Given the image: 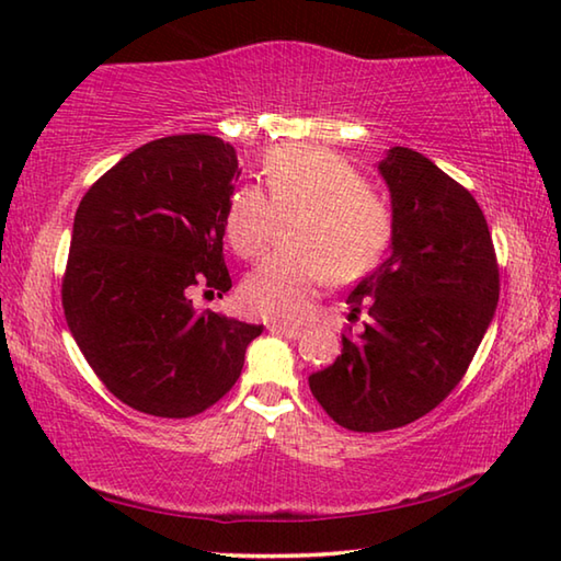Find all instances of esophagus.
Returning <instances> with one entry per match:
<instances>
[{"instance_id": "1", "label": "esophagus", "mask_w": 561, "mask_h": 561, "mask_svg": "<svg viewBox=\"0 0 561 561\" xmlns=\"http://www.w3.org/2000/svg\"><path fill=\"white\" fill-rule=\"evenodd\" d=\"M267 329L272 331V334H279V336H287V339L301 336V327L299 324H287V321H270Z\"/></svg>"}]
</instances>
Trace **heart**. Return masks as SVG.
Segmentation results:
<instances>
[{
    "mask_svg": "<svg viewBox=\"0 0 561 561\" xmlns=\"http://www.w3.org/2000/svg\"><path fill=\"white\" fill-rule=\"evenodd\" d=\"M270 197L260 187L234 190L225 234L240 257L264 250L277 215L297 213L291 252H272L242 282L247 311L294 319L329 279L354 282L371 272L391 244L393 213L358 170L321 146H282L262 163Z\"/></svg>",
    "mask_w": 561,
    "mask_h": 561,
    "instance_id": "obj_1",
    "label": "heart"
}]
</instances>
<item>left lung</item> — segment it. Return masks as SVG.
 I'll list each match as a JSON object with an SVG mask.
<instances>
[{
	"instance_id": "left-lung-1",
	"label": "left lung",
	"mask_w": 561,
	"mask_h": 561,
	"mask_svg": "<svg viewBox=\"0 0 561 561\" xmlns=\"http://www.w3.org/2000/svg\"><path fill=\"white\" fill-rule=\"evenodd\" d=\"M391 193L393 237L383 264L348 291L358 336L309 376L339 425L358 433L401 428L431 413L468 371L500 297L495 247L480 205L411 148L378 163Z\"/></svg>"
}]
</instances>
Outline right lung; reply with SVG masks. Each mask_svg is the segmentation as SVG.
<instances>
[{
  "instance_id": "right-lung-1",
  "label": "right lung",
  "mask_w": 561,
  "mask_h": 561,
  "mask_svg": "<svg viewBox=\"0 0 561 561\" xmlns=\"http://www.w3.org/2000/svg\"><path fill=\"white\" fill-rule=\"evenodd\" d=\"M242 170L222 138L150 140L101 175L73 217L61 301L103 386L130 408L190 417L220 401L262 327L197 314L193 287L230 291L222 237Z\"/></svg>"
}]
</instances>
